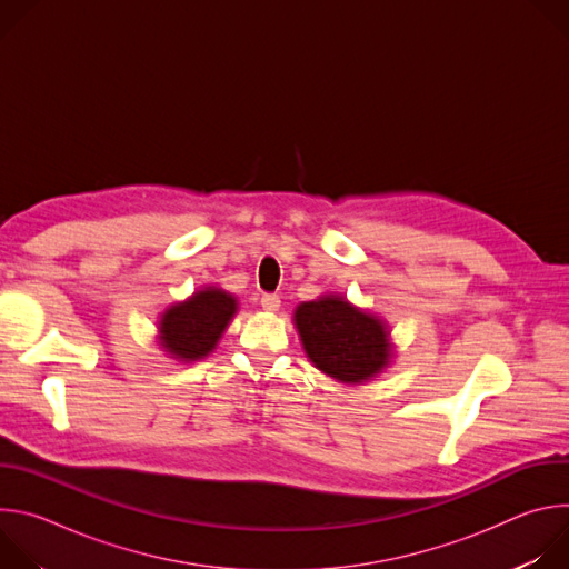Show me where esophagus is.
I'll list each match as a JSON object with an SVG mask.
<instances>
[{"instance_id":"obj_1","label":"esophagus","mask_w":569,"mask_h":569,"mask_svg":"<svg viewBox=\"0 0 569 569\" xmlns=\"http://www.w3.org/2000/svg\"><path fill=\"white\" fill-rule=\"evenodd\" d=\"M261 306H263V310L274 312V310H279L281 299H279V295H263V297H261Z\"/></svg>"}]
</instances>
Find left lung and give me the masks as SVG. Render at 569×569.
I'll use <instances>...</instances> for the list:
<instances>
[{
    "label": "left lung",
    "instance_id": "left-lung-1",
    "mask_svg": "<svg viewBox=\"0 0 569 569\" xmlns=\"http://www.w3.org/2000/svg\"><path fill=\"white\" fill-rule=\"evenodd\" d=\"M295 327L308 360L338 382L373 380L393 358L387 321L342 295H321L295 308Z\"/></svg>",
    "mask_w": 569,
    "mask_h": 569
}]
</instances>
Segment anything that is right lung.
Instances as JSON below:
<instances>
[{
    "instance_id": "add662e5",
    "label": "right lung",
    "mask_w": 569,
    "mask_h": 569,
    "mask_svg": "<svg viewBox=\"0 0 569 569\" xmlns=\"http://www.w3.org/2000/svg\"><path fill=\"white\" fill-rule=\"evenodd\" d=\"M238 301L222 288L204 286L189 299L178 301L161 312L159 347L178 362H196L207 358L229 327Z\"/></svg>"
}]
</instances>
